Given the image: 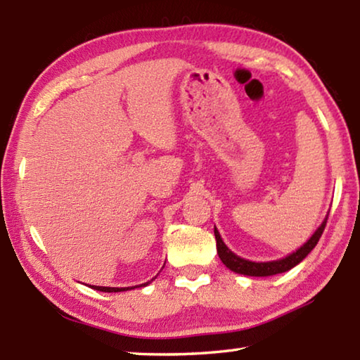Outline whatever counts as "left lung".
<instances>
[{
  "instance_id": "left-lung-1",
  "label": "left lung",
  "mask_w": 360,
  "mask_h": 360,
  "mask_svg": "<svg viewBox=\"0 0 360 360\" xmlns=\"http://www.w3.org/2000/svg\"><path fill=\"white\" fill-rule=\"evenodd\" d=\"M326 224H327V217L322 221V224L319 225L318 230L314 231L311 238L304 243L303 246L298 248L295 252L285 255V257L279 260H271V262H251V260L238 257V255L231 252L230 249L225 246L221 235H219L217 229L214 227L219 259H221L222 264L227 268H230L231 271L240 273V275H246V276H273V275H278V273L289 271L290 268H294L295 265L300 264V262L313 251L314 246L318 245L322 231L326 229Z\"/></svg>"
}]
</instances>
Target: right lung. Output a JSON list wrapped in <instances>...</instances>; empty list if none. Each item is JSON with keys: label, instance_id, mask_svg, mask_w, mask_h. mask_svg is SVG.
<instances>
[{"label": "right lung", "instance_id": "right-lung-1", "mask_svg": "<svg viewBox=\"0 0 360 360\" xmlns=\"http://www.w3.org/2000/svg\"><path fill=\"white\" fill-rule=\"evenodd\" d=\"M149 283H144V284H139V285H148ZM90 288L95 289V290H100V292H124V290H129V289H135V288H103V285H90Z\"/></svg>", "mask_w": 360, "mask_h": 360}]
</instances>
